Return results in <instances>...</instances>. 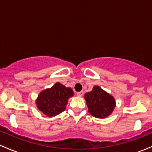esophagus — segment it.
<instances>
[{
    "instance_id": "obj_1",
    "label": "esophagus",
    "mask_w": 152,
    "mask_h": 152,
    "mask_svg": "<svg viewBox=\"0 0 152 152\" xmlns=\"http://www.w3.org/2000/svg\"><path fill=\"white\" fill-rule=\"evenodd\" d=\"M76 95L78 96H80V97H81V96H82L83 95V91H81L76 92Z\"/></svg>"
}]
</instances>
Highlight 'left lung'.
I'll list each match as a JSON object with an SVG mask.
<instances>
[{
    "label": "left lung",
    "instance_id": "8db88e82",
    "mask_svg": "<svg viewBox=\"0 0 152 152\" xmlns=\"http://www.w3.org/2000/svg\"><path fill=\"white\" fill-rule=\"evenodd\" d=\"M88 112L96 118H104L111 114L115 107V100L99 86H94L91 91L84 95Z\"/></svg>",
    "mask_w": 152,
    "mask_h": 152
}]
</instances>
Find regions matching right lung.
<instances>
[{"label": "right lung", "instance_id": "obj_1", "mask_svg": "<svg viewBox=\"0 0 152 152\" xmlns=\"http://www.w3.org/2000/svg\"><path fill=\"white\" fill-rule=\"evenodd\" d=\"M73 96L74 91L71 88H66L58 82L50 88L40 93L36 104L41 112L51 117L65 110L68 99Z\"/></svg>", "mask_w": 152, "mask_h": 152}]
</instances>
